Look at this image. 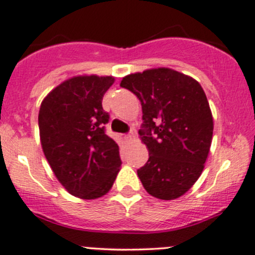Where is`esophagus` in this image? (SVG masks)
<instances>
[{"instance_id": "1", "label": "esophagus", "mask_w": 255, "mask_h": 255, "mask_svg": "<svg viewBox=\"0 0 255 255\" xmlns=\"http://www.w3.org/2000/svg\"><path fill=\"white\" fill-rule=\"evenodd\" d=\"M125 138H127L128 141H132V139H135V133L131 132L130 135H127V136H125Z\"/></svg>"}]
</instances>
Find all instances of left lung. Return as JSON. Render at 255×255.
I'll use <instances>...</instances> for the list:
<instances>
[{
	"mask_svg": "<svg viewBox=\"0 0 255 255\" xmlns=\"http://www.w3.org/2000/svg\"><path fill=\"white\" fill-rule=\"evenodd\" d=\"M120 86L137 96L148 149L137 170L144 190L161 201L181 197L199 179L212 146L214 122L201 84L170 68L124 76Z\"/></svg>",
	"mask_w": 255,
	"mask_h": 255,
	"instance_id": "obj_1",
	"label": "left lung"
}]
</instances>
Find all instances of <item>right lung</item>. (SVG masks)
I'll use <instances>...</instances> for the list:
<instances>
[{
	"label": "right lung",
	"mask_w": 255,
	"mask_h": 255,
	"mask_svg": "<svg viewBox=\"0 0 255 255\" xmlns=\"http://www.w3.org/2000/svg\"><path fill=\"white\" fill-rule=\"evenodd\" d=\"M114 76L76 75L54 87L39 112L40 141L63 187L81 199L109 192L120 171L119 146L106 135L103 96Z\"/></svg>",
	"instance_id": "1"
}]
</instances>
